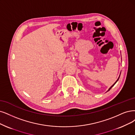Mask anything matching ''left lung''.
Wrapping results in <instances>:
<instances>
[{
  "instance_id": "left-lung-1",
  "label": "left lung",
  "mask_w": 135,
  "mask_h": 135,
  "mask_svg": "<svg viewBox=\"0 0 135 135\" xmlns=\"http://www.w3.org/2000/svg\"><path fill=\"white\" fill-rule=\"evenodd\" d=\"M120 74H121V73H120ZM119 77H120V74H119V77H118V79H117V81H116L115 82H114V83H113V85H112V86H111L110 87H109V88L108 89V90L107 91H109V90H110V89H111V88H112V87H113V86L114 85V84H116V82H117V81H118V79H119Z\"/></svg>"
}]
</instances>
